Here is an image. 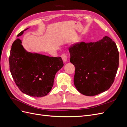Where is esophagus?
I'll return each mask as SVG.
<instances>
[{"instance_id": "obj_1", "label": "esophagus", "mask_w": 127, "mask_h": 127, "mask_svg": "<svg viewBox=\"0 0 127 127\" xmlns=\"http://www.w3.org/2000/svg\"><path fill=\"white\" fill-rule=\"evenodd\" d=\"M61 58H62L64 63H66L67 61V55L65 54V53H64V54H63L62 55H61Z\"/></svg>"}]
</instances>
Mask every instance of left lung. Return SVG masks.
I'll list each match as a JSON object with an SVG mask.
<instances>
[{
	"label": "left lung",
	"instance_id": "1",
	"mask_svg": "<svg viewBox=\"0 0 127 127\" xmlns=\"http://www.w3.org/2000/svg\"><path fill=\"white\" fill-rule=\"evenodd\" d=\"M70 62L75 66L74 83L86 96H94L108 90L119 67L116 43L108 36L95 42H81L69 50Z\"/></svg>",
	"mask_w": 127,
	"mask_h": 127
}]
</instances>
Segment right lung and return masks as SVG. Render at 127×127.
<instances>
[{"label":"right lung","mask_w":127,"mask_h":127,"mask_svg":"<svg viewBox=\"0 0 127 127\" xmlns=\"http://www.w3.org/2000/svg\"><path fill=\"white\" fill-rule=\"evenodd\" d=\"M28 29L17 36L23 35ZM9 63L11 76L19 89L26 95L36 97L44 96L50 92L56 74L64 66L61 57L26 51L19 38L11 46Z\"/></svg>","instance_id":"right-lung-1"}]
</instances>
